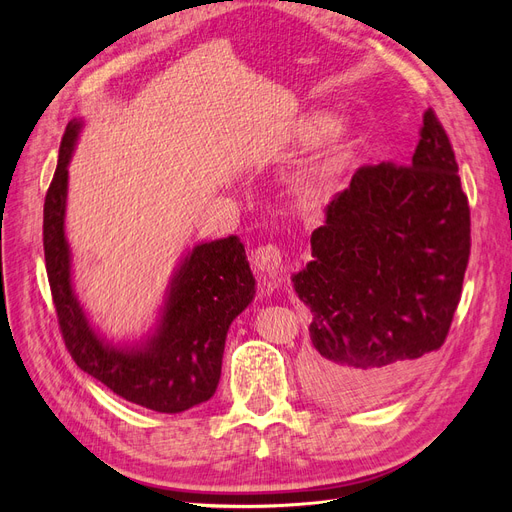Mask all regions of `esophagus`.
Listing matches in <instances>:
<instances>
[{
    "label": "esophagus",
    "mask_w": 512,
    "mask_h": 512,
    "mask_svg": "<svg viewBox=\"0 0 512 512\" xmlns=\"http://www.w3.org/2000/svg\"><path fill=\"white\" fill-rule=\"evenodd\" d=\"M252 265L260 275H265V277H269V280H273V277H277V273H280V269H282L280 247L271 245V243L256 247L252 254Z\"/></svg>",
    "instance_id": "34e87169"
}]
</instances>
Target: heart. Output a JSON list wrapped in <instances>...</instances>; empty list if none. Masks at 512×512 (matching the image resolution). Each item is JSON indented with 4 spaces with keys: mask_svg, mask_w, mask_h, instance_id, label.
<instances>
[{
    "mask_svg": "<svg viewBox=\"0 0 512 512\" xmlns=\"http://www.w3.org/2000/svg\"><path fill=\"white\" fill-rule=\"evenodd\" d=\"M318 128H320L318 147L324 156H335V153H339L348 145L350 136H352L350 121L344 117H329L324 123L320 117L305 119L299 126V136L314 134Z\"/></svg>",
    "mask_w": 512,
    "mask_h": 512,
    "instance_id": "obj_1",
    "label": "heart"
}]
</instances>
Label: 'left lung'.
Segmentation results:
<instances>
[{"label":"left lung","instance_id":"1","mask_svg":"<svg viewBox=\"0 0 512 512\" xmlns=\"http://www.w3.org/2000/svg\"><path fill=\"white\" fill-rule=\"evenodd\" d=\"M410 166H361L324 209L307 267L292 275L312 312L303 359L322 404H378L451 329L470 258V207L451 141L425 111Z\"/></svg>","mask_w":512,"mask_h":512}]
</instances>
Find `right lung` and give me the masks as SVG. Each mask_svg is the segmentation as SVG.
Listing matches in <instances>:
<instances>
[{"mask_svg": "<svg viewBox=\"0 0 512 512\" xmlns=\"http://www.w3.org/2000/svg\"><path fill=\"white\" fill-rule=\"evenodd\" d=\"M83 130L72 119L44 198V260L66 348L89 376L115 395L164 414L190 410L218 389L226 333L252 303L256 280L239 237L194 245L170 280L156 329L136 344H113L89 322L72 288L66 239L68 164Z\"/></svg>", "mask_w": 512, "mask_h": 512, "instance_id": "right-lung-1", "label": "right lung"}]
</instances>
